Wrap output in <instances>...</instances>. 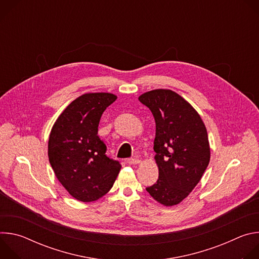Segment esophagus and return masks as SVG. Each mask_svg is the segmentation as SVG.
Segmentation results:
<instances>
[{
    "label": "esophagus",
    "instance_id": "obj_1",
    "mask_svg": "<svg viewBox=\"0 0 259 259\" xmlns=\"http://www.w3.org/2000/svg\"><path fill=\"white\" fill-rule=\"evenodd\" d=\"M128 164L130 165H137V164H140L141 163V160L140 159H137V158H132V159H129L127 161Z\"/></svg>",
    "mask_w": 259,
    "mask_h": 259
}]
</instances>
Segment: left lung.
<instances>
[{
    "label": "left lung",
    "instance_id": "8db88e82",
    "mask_svg": "<svg viewBox=\"0 0 259 259\" xmlns=\"http://www.w3.org/2000/svg\"><path fill=\"white\" fill-rule=\"evenodd\" d=\"M138 99L156 121L159 179L146 192L166 207L178 205L196 188L210 162L206 126L193 105L172 90L147 91Z\"/></svg>",
    "mask_w": 259,
    "mask_h": 259
}]
</instances>
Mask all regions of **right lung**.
I'll list each match as a JSON object with an SVG mask.
<instances>
[{
	"label": "right lung",
	"instance_id": "add662e5",
	"mask_svg": "<svg viewBox=\"0 0 259 259\" xmlns=\"http://www.w3.org/2000/svg\"><path fill=\"white\" fill-rule=\"evenodd\" d=\"M117 95L86 93L72 100L52 126L48 157L58 181L78 201L89 203L103 197L122 168L105 156L106 146L98 137L104 110Z\"/></svg>",
	"mask_w": 259,
	"mask_h": 259
}]
</instances>
